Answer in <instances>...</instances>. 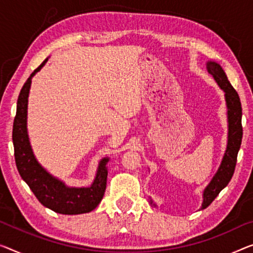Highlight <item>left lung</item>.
I'll return each instance as SVG.
<instances>
[{"instance_id": "left-lung-1", "label": "left lung", "mask_w": 253, "mask_h": 253, "mask_svg": "<svg viewBox=\"0 0 253 253\" xmlns=\"http://www.w3.org/2000/svg\"><path fill=\"white\" fill-rule=\"evenodd\" d=\"M207 69H208L209 74L212 75L213 78L216 79L220 88L225 92L226 104H227L228 109V142L227 149H226L219 169H218L212 180L203 192V203L201 209H206L207 207H209L211 202L220 193V191L227 186L229 180L232 179L237 161V153H239V150L241 148L243 135L242 107H241L239 94L231 85V83L228 82L223 68L218 63L209 61L207 63ZM151 203H152V201H151Z\"/></svg>"}]
</instances>
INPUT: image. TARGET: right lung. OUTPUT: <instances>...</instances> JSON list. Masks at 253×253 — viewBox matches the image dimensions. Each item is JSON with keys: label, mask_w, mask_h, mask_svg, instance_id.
I'll return each instance as SVG.
<instances>
[{"label": "right lung", "mask_w": 253, "mask_h": 253, "mask_svg": "<svg viewBox=\"0 0 253 253\" xmlns=\"http://www.w3.org/2000/svg\"><path fill=\"white\" fill-rule=\"evenodd\" d=\"M45 59L32 73L20 90L17 102V112L13 120L12 141L14 160L21 178L44 207L62 214L89 212L99 206L107 186V164L109 159L100 161L96 177L89 187H68L61 180L54 178L41 166L34 157L27 134V103L32 77L42 68Z\"/></svg>", "instance_id": "obj_1"}]
</instances>
